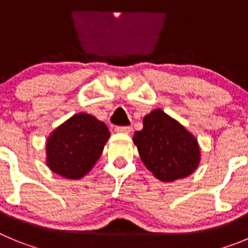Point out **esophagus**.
Masks as SVG:
<instances>
[{
	"mask_svg": "<svg viewBox=\"0 0 248 248\" xmlns=\"http://www.w3.org/2000/svg\"><path fill=\"white\" fill-rule=\"evenodd\" d=\"M115 131L123 133V134H129L131 131V128L130 126H117V128H115Z\"/></svg>",
	"mask_w": 248,
	"mask_h": 248,
	"instance_id": "1",
	"label": "esophagus"
}]
</instances>
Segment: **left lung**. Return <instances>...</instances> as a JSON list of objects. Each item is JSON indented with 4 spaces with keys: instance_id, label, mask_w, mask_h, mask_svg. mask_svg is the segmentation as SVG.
Segmentation results:
<instances>
[{
    "instance_id": "1",
    "label": "left lung",
    "mask_w": 248,
    "mask_h": 248,
    "mask_svg": "<svg viewBox=\"0 0 248 248\" xmlns=\"http://www.w3.org/2000/svg\"><path fill=\"white\" fill-rule=\"evenodd\" d=\"M133 141L144 165L164 183L189 176L200 163L198 140L161 109L144 117L143 129Z\"/></svg>"
}]
</instances>
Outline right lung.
<instances>
[{"label":"right lung","instance_id":"right-lung-1","mask_svg":"<svg viewBox=\"0 0 248 248\" xmlns=\"http://www.w3.org/2000/svg\"><path fill=\"white\" fill-rule=\"evenodd\" d=\"M109 137L108 126L97 118L74 114L48 138V168L67 179H80L97 163Z\"/></svg>","mask_w":248,"mask_h":248}]
</instances>
